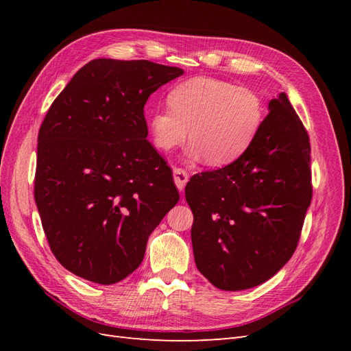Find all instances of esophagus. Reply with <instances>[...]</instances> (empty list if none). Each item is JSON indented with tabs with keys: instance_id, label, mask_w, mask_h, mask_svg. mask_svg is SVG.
<instances>
[{
	"instance_id": "1",
	"label": "esophagus",
	"mask_w": 351,
	"mask_h": 351,
	"mask_svg": "<svg viewBox=\"0 0 351 351\" xmlns=\"http://www.w3.org/2000/svg\"><path fill=\"white\" fill-rule=\"evenodd\" d=\"M187 182H189V173L186 171L184 168L176 167L174 168V183H176V186H177V189L180 190V192H183Z\"/></svg>"
}]
</instances>
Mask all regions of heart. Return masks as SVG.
I'll return each mask as SVG.
<instances>
[{"label":"heart","instance_id":"1","mask_svg":"<svg viewBox=\"0 0 351 351\" xmlns=\"http://www.w3.org/2000/svg\"><path fill=\"white\" fill-rule=\"evenodd\" d=\"M169 107L156 110L149 120L154 145L169 151L189 134V156H204L210 167L234 162L256 139L267 105L258 92L214 77L183 82L168 95Z\"/></svg>","mask_w":351,"mask_h":351}]
</instances>
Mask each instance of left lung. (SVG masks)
Listing matches in <instances>:
<instances>
[{
	"label": "left lung",
	"mask_w": 351,
	"mask_h": 351,
	"mask_svg": "<svg viewBox=\"0 0 351 351\" xmlns=\"http://www.w3.org/2000/svg\"><path fill=\"white\" fill-rule=\"evenodd\" d=\"M268 111L239 159L186 186L196 267L219 290L274 277L293 256L312 200L309 134L285 93Z\"/></svg>",
	"instance_id": "left-lung-1"
}]
</instances>
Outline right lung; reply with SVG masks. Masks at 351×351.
<instances>
[{
	"label": "right lung",
	"mask_w": 351,
	"mask_h": 351,
	"mask_svg": "<svg viewBox=\"0 0 351 351\" xmlns=\"http://www.w3.org/2000/svg\"><path fill=\"white\" fill-rule=\"evenodd\" d=\"M183 73L147 60H92L42 121L35 202L51 252L77 277L124 280L178 202L171 168L146 139L143 110Z\"/></svg>",
	"instance_id": "right-lung-1"
}]
</instances>
